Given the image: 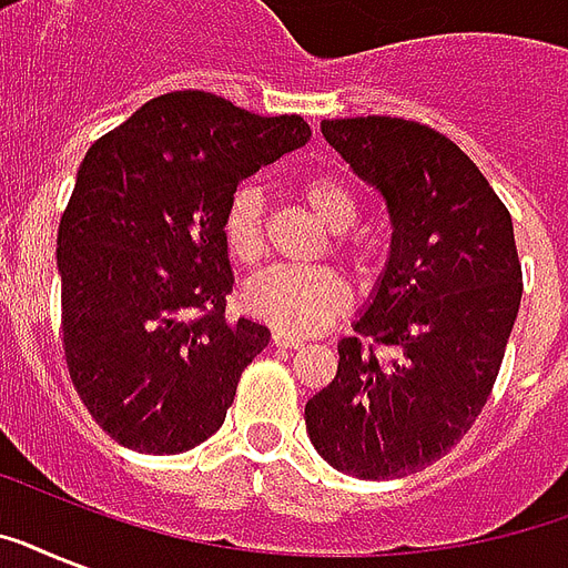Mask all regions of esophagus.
Returning a JSON list of instances; mask_svg holds the SVG:
<instances>
[{"label":"esophagus","instance_id":"1","mask_svg":"<svg viewBox=\"0 0 568 568\" xmlns=\"http://www.w3.org/2000/svg\"><path fill=\"white\" fill-rule=\"evenodd\" d=\"M271 342H274L276 347H301L303 342L297 336H288V333H280V329H276L274 336H271Z\"/></svg>","mask_w":568,"mask_h":568}]
</instances>
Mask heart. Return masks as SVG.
I'll use <instances>...</instances> for the list:
<instances>
[{
	"label": "heart",
	"instance_id": "1",
	"mask_svg": "<svg viewBox=\"0 0 568 568\" xmlns=\"http://www.w3.org/2000/svg\"><path fill=\"white\" fill-rule=\"evenodd\" d=\"M301 194L318 221L329 230H345L354 223L356 200L338 180L329 176H310L301 185ZM223 244L230 256L241 265H256L265 250V217H262V196L253 189H241L232 194L223 212ZM351 301L347 280L336 267H271L265 274L253 276L244 288V306L253 318L267 327L303 336L324 327L336 318Z\"/></svg>",
	"mask_w": 568,
	"mask_h": 568
}]
</instances>
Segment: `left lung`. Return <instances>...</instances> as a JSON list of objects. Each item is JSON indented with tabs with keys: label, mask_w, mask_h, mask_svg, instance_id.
<instances>
[{
	"label": "left lung",
	"mask_w": 568,
	"mask_h": 568,
	"mask_svg": "<svg viewBox=\"0 0 568 568\" xmlns=\"http://www.w3.org/2000/svg\"><path fill=\"white\" fill-rule=\"evenodd\" d=\"M321 132L377 189L392 250L338 372L306 404L329 466L395 480L445 457L493 395L521 301L507 205L450 138L404 118L324 120Z\"/></svg>",
	"instance_id": "obj_1"
}]
</instances>
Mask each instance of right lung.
Segmentation results:
<instances>
[{"label":"right lung","instance_id":"add662e5","mask_svg":"<svg viewBox=\"0 0 568 568\" xmlns=\"http://www.w3.org/2000/svg\"><path fill=\"white\" fill-rule=\"evenodd\" d=\"M310 135L297 114L173 91L88 150L58 223L61 345L82 404L118 445L182 454L223 424L271 338L226 312L223 212L241 180Z\"/></svg>","mask_w":568,"mask_h":568}]
</instances>
